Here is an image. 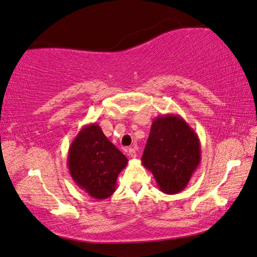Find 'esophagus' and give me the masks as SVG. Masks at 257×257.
Segmentation results:
<instances>
[{
  "label": "esophagus",
  "mask_w": 257,
  "mask_h": 257,
  "mask_svg": "<svg viewBox=\"0 0 257 257\" xmlns=\"http://www.w3.org/2000/svg\"><path fill=\"white\" fill-rule=\"evenodd\" d=\"M128 155H129L132 158H135L136 156H137V154H136V148L130 147V148L128 149Z\"/></svg>",
  "instance_id": "esophagus-1"
}]
</instances>
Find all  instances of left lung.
Instances as JSON below:
<instances>
[{
	"mask_svg": "<svg viewBox=\"0 0 257 257\" xmlns=\"http://www.w3.org/2000/svg\"><path fill=\"white\" fill-rule=\"evenodd\" d=\"M200 157L198 136L179 114L154 119L142 162L163 193L174 195L185 189Z\"/></svg>",
	"mask_w": 257,
	"mask_h": 257,
	"instance_id": "1",
	"label": "left lung"
}]
</instances>
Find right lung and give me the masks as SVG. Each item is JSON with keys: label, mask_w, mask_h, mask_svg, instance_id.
Masks as SVG:
<instances>
[{"label": "right lung", "mask_w": 257, "mask_h": 257, "mask_svg": "<svg viewBox=\"0 0 257 257\" xmlns=\"http://www.w3.org/2000/svg\"><path fill=\"white\" fill-rule=\"evenodd\" d=\"M127 164V157L95 122L85 124L69 147L68 168L73 182L95 199L114 193L118 175Z\"/></svg>", "instance_id": "right-lung-1"}]
</instances>
